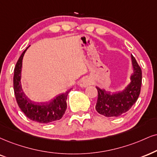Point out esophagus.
<instances>
[{"label": "esophagus", "instance_id": "1", "mask_svg": "<svg viewBox=\"0 0 157 157\" xmlns=\"http://www.w3.org/2000/svg\"><path fill=\"white\" fill-rule=\"evenodd\" d=\"M92 84V81L90 80V78H82V80L79 82V85H80L82 87H87L88 86H90Z\"/></svg>", "mask_w": 157, "mask_h": 157}]
</instances>
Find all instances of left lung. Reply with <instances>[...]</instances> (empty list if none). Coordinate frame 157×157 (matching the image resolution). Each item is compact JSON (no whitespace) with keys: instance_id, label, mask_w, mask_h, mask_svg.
<instances>
[{"instance_id":"8db88e82","label":"left lung","mask_w":157,"mask_h":157,"mask_svg":"<svg viewBox=\"0 0 157 157\" xmlns=\"http://www.w3.org/2000/svg\"><path fill=\"white\" fill-rule=\"evenodd\" d=\"M133 73L131 82L121 92H111L97 86L98 92L95 109L106 117H118L128 111L138 100L142 84V71L135 58L131 55Z\"/></svg>"}]
</instances>
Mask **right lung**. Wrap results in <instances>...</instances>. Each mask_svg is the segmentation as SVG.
Returning <instances> with one entry per match:
<instances>
[{
  "label": "right lung",
  "instance_id": "right-lung-1",
  "mask_svg": "<svg viewBox=\"0 0 157 157\" xmlns=\"http://www.w3.org/2000/svg\"><path fill=\"white\" fill-rule=\"evenodd\" d=\"M27 49L19 57L14 67L13 90L17 104L25 115L32 121L46 124L59 120L67 109V97L71 90L56 97L49 102H36L29 99L23 92L21 85L22 59Z\"/></svg>",
  "mask_w": 157,
  "mask_h": 157
}]
</instances>
